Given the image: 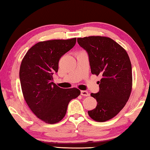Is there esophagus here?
<instances>
[{
    "label": "esophagus",
    "mask_w": 150,
    "mask_h": 150,
    "mask_svg": "<svg viewBox=\"0 0 150 150\" xmlns=\"http://www.w3.org/2000/svg\"><path fill=\"white\" fill-rule=\"evenodd\" d=\"M81 96H89V92L87 91H81Z\"/></svg>",
    "instance_id": "obj_1"
}]
</instances>
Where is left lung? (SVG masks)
<instances>
[{
	"label": "left lung",
	"mask_w": 150,
	"mask_h": 150,
	"mask_svg": "<svg viewBox=\"0 0 150 150\" xmlns=\"http://www.w3.org/2000/svg\"><path fill=\"white\" fill-rule=\"evenodd\" d=\"M88 53L92 74L101 75L100 90L91 93L97 106L88 111L92 120L103 122L113 118L124 107L132 86V65L128 53L107 37L89 36L77 39Z\"/></svg>",
	"instance_id": "8db88e82"
}]
</instances>
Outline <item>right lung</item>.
<instances>
[{"mask_svg": "<svg viewBox=\"0 0 150 150\" xmlns=\"http://www.w3.org/2000/svg\"><path fill=\"white\" fill-rule=\"evenodd\" d=\"M76 38L37 43L26 53L20 68V80L24 100L32 112L47 124L62 120L69 102L81 91L77 88L62 89L53 83L59 61L75 46Z\"/></svg>", "mask_w": 150, "mask_h": 150, "instance_id": "add662e5", "label": "right lung"}]
</instances>
